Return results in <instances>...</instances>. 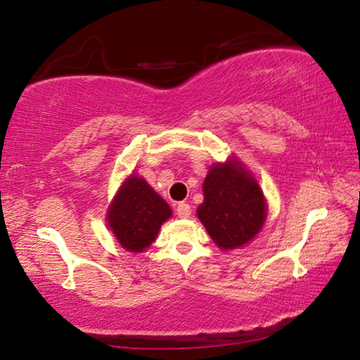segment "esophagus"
Returning <instances> with one entry per match:
<instances>
[{"label":"esophagus","instance_id":"1","mask_svg":"<svg viewBox=\"0 0 360 360\" xmlns=\"http://www.w3.org/2000/svg\"><path fill=\"white\" fill-rule=\"evenodd\" d=\"M191 212H192V209L187 205V202H179V205L176 206V214H178V217H181V219L191 217Z\"/></svg>","mask_w":360,"mask_h":360}]
</instances>
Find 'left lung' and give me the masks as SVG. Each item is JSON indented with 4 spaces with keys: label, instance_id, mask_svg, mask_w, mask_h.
<instances>
[{
    "label": "left lung",
    "instance_id": "obj_1",
    "mask_svg": "<svg viewBox=\"0 0 360 360\" xmlns=\"http://www.w3.org/2000/svg\"><path fill=\"white\" fill-rule=\"evenodd\" d=\"M202 193L205 201L197 215L221 250L244 247L263 228L267 215L264 195L236 158L211 167Z\"/></svg>",
    "mask_w": 360,
    "mask_h": 360
}]
</instances>
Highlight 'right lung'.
<instances>
[{"label": "right lung", "mask_w": 360, "mask_h": 360, "mask_svg": "<svg viewBox=\"0 0 360 360\" xmlns=\"http://www.w3.org/2000/svg\"><path fill=\"white\" fill-rule=\"evenodd\" d=\"M172 217V207L160 195L139 178L129 176L107 211L110 230L126 250L143 252L158 238L163 221Z\"/></svg>", "instance_id": "right-lung-1"}]
</instances>
